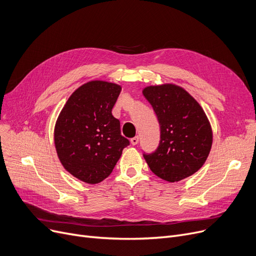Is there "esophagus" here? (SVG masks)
<instances>
[{"label":"esophagus","instance_id":"34e87169","mask_svg":"<svg viewBox=\"0 0 256 256\" xmlns=\"http://www.w3.org/2000/svg\"><path fill=\"white\" fill-rule=\"evenodd\" d=\"M130 142H131V144H133V146L138 144V136H136V138H131V140H130Z\"/></svg>","mask_w":256,"mask_h":256}]
</instances>
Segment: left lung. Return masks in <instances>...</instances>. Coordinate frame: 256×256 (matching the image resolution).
<instances>
[{
  "instance_id": "obj_1",
  "label": "left lung",
  "mask_w": 256,
  "mask_h": 256,
  "mask_svg": "<svg viewBox=\"0 0 256 256\" xmlns=\"http://www.w3.org/2000/svg\"><path fill=\"white\" fill-rule=\"evenodd\" d=\"M160 125L157 149L144 153L151 171L168 182H177L196 173L208 157L212 130L203 108L175 84L152 85L142 90Z\"/></svg>"
}]
</instances>
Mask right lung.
I'll list each match as a JSON object with an SVG mask.
<instances>
[{
  "label": "right lung",
  "mask_w": 256,
  "mask_h": 256,
  "mask_svg": "<svg viewBox=\"0 0 256 256\" xmlns=\"http://www.w3.org/2000/svg\"><path fill=\"white\" fill-rule=\"evenodd\" d=\"M120 85L92 80L70 94L54 129V144L66 171L90 184L103 181L129 144L112 114Z\"/></svg>",
  "instance_id": "add662e5"
}]
</instances>
